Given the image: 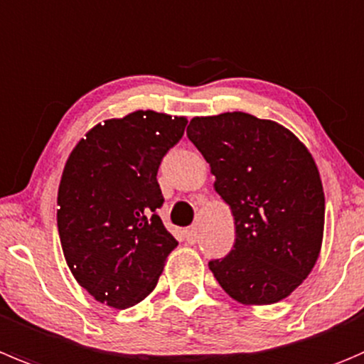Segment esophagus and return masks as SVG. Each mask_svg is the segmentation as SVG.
Returning a JSON list of instances; mask_svg holds the SVG:
<instances>
[{"instance_id":"obj_1","label":"esophagus","mask_w":364,"mask_h":364,"mask_svg":"<svg viewBox=\"0 0 364 364\" xmlns=\"http://www.w3.org/2000/svg\"><path fill=\"white\" fill-rule=\"evenodd\" d=\"M185 238L188 243H196L197 242V228L185 229Z\"/></svg>"}]
</instances>
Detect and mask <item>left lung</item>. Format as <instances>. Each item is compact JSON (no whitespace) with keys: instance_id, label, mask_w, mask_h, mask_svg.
<instances>
[{"instance_id":"1","label":"left lung","mask_w":364,"mask_h":364,"mask_svg":"<svg viewBox=\"0 0 364 364\" xmlns=\"http://www.w3.org/2000/svg\"><path fill=\"white\" fill-rule=\"evenodd\" d=\"M231 208L235 245L210 270L245 306L287 299L320 256L326 197L308 147L276 121L245 112L193 117L186 129Z\"/></svg>"}]
</instances>
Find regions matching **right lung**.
Wrapping results in <instances>:
<instances>
[{
  "mask_svg": "<svg viewBox=\"0 0 364 364\" xmlns=\"http://www.w3.org/2000/svg\"><path fill=\"white\" fill-rule=\"evenodd\" d=\"M186 122L154 110L107 119L67 158L56 199L60 243L74 279L101 304L144 301L178 247L156 213V174Z\"/></svg>",
  "mask_w": 364,
  "mask_h": 364,
  "instance_id": "obj_1",
  "label": "right lung"
}]
</instances>
